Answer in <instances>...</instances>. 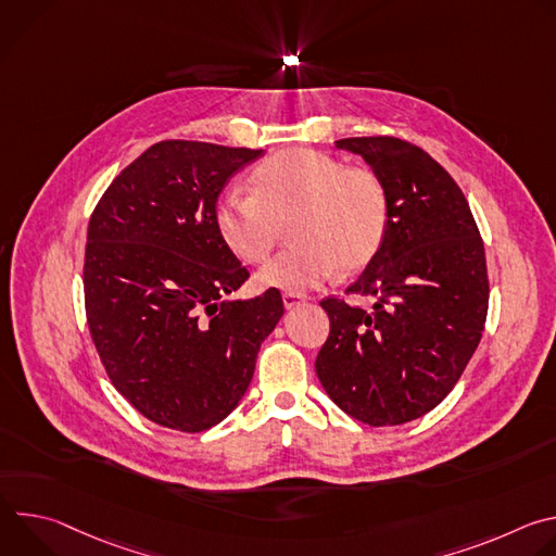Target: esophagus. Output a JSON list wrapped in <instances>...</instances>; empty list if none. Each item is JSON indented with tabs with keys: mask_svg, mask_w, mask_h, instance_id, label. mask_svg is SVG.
Wrapping results in <instances>:
<instances>
[{
	"mask_svg": "<svg viewBox=\"0 0 556 556\" xmlns=\"http://www.w3.org/2000/svg\"><path fill=\"white\" fill-rule=\"evenodd\" d=\"M305 301V296L303 294H296V292H283V305L288 307V309H292V307H296L299 303H303Z\"/></svg>",
	"mask_w": 556,
	"mask_h": 556,
	"instance_id": "1",
	"label": "esophagus"
}]
</instances>
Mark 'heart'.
<instances>
[{
    "instance_id": "b5f03b06",
    "label": "heart",
    "mask_w": 556,
    "mask_h": 556,
    "mask_svg": "<svg viewBox=\"0 0 556 556\" xmlns=\"http://www.w3.org/2000/svg\"><path fill=\"white\" fill-rule=\"evenodd\" d=\"M226 242L249 262H262L290 226L299 244L281 251L260 275L290 292L326 281L334 266L354 270L378 249L387 200L378 178L312 149H286L253 174L251 193H228L217 206Z\"/></svg>"
}]
</instances>
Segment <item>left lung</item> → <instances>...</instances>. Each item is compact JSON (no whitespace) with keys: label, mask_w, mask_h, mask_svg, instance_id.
<instances>
[{"label":"left lung","mask_w":556,"mask_h":556,"mask_svg":"<svg viewBox=\"0 0 556 556\" xmlns=\"http://www.w3.org/2000/svg\"><path fill=\"white\" fill-rule=\"evenodd\" d=\"M371 167L387 200L382 242L345 290L363 309L321 301L330 337L316 356L326 393L369 427L405 425L438 407L480 345L489 312L484 242L457 182L401 138L337 140Z\"/></svg>","instance_id":"obj_1"}]
</instances>
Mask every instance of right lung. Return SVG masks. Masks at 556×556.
<instances>
[{"instance_id": "obj_1", "label": "right lung", "mask_w": 556, "mask_h": 556, "mask_svg": "<svg viewBox=\"0 0 556 556\" xmlns=\"http://www.w3.org/2000/svg\"><path fill=\"white\" fill-rule=\"evenodd\" d=\"M262 149L151 144L99 200L84 266L86 314L112 384L151 422L200 433L247 393L283 314L277 288L226 301L249 270L217 224V195Z\"/></svg>"}]
</instances>
